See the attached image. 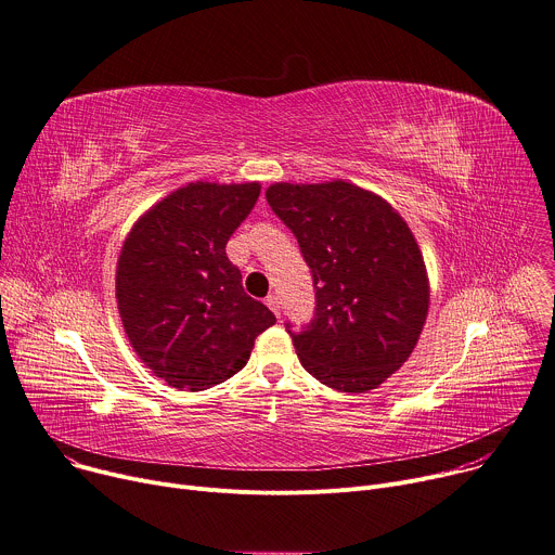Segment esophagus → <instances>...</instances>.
I'll use <instances>...</instances> for the list:
<instances>
[{
  "mask_svg": "<svg viewBox=\"0 0 555 555\" xmlns=\"http://www.w3.org/2000/svg\"><path fill=\"white\" fill-rule=\"evenodd\" d=\"M267 306H269V309L280 318V297H278L275 293H271V295L267 297Z\"/></svg>",
  "mask_w": 555,
  "mask_h": 555,
  "instance_id": "34e87169",
  "label": "esophagus"
}]
</instances>
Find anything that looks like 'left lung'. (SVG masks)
<instances>
[{"instance_id": "8db88e82", "label": "left lung", "mask_w": 555, "mask_h": 555, "mask_svg": "<svg viewBox=\"0 0 555 555\" xmlns=\"http://www.w3.org/2000/svg\"><path fill=\"white\" fill-rule=\"evenodd\" d=\"M267 201L313 273L315 320L288 331L301 365L339 392L379 388L412 354L429 309V278L408 222L341 178L273 182Z\"/></svg>"}]
</instances>
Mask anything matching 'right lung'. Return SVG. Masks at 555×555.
<instances>
[{
  "label": "right lung",
  "instance_id": "1",
  "mask_svg": "<svg viewBox=\"0 0 555 555\" xmlns=\"http://www.w3.org/2000/svg\"><path fill=\"white\" fill-rule=\"evenodd\" d=\"M260 182H188L130 229L116 262L126 335L154 377L207 390L240 373L256 337L275 324L242 288L224 246L251 214Z\"/></svg>",
  "mask_w": 555,
  "mask_h": 555
}]
</instances>
